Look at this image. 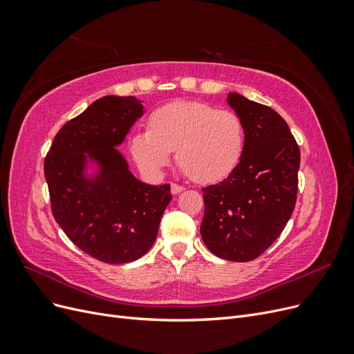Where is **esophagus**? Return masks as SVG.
Returning <instances> with one entry per match:
<instances>
[{
	"mask_svg": "<svg viewBox=\"0 0 354 354\" xmlns=\"http://www.w3.org/2000/svg\"><path fill=\"white\" fill-rule=\"evenodd\" d=\"M183 190H185L183 186L176 185V183H171V194H173V195H177V194H180V192H183Z\"/></svg>",
	"mask_w": 354,
	"mask_h": 354,
	"instance_id": "obj_1",
	"label": "esophagus"
}]
</instances>
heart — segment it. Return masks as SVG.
Returning <instances> with one entry per match:
<instances>
[{"instance_id": "obj_1", "label": "heart", "mask_w": 354, "mask_h": 354, "mask_svg": "<svg viewBox=\"0 0 354 354\" xmlns=\"http://www.w3.org/2000/svg\"><path fill=\"white\" fill-rule=\"evenodd\" d=\"M241 118L203 102H174L155 111L149 130L131 138V152L143 171L160 173L176 151L177 165L198 183L227 177L242 156Z\"/></svg>"}]
</instances>
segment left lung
Instances as JSON below:
<instances>
[{"instance_id":"obj_1","label":"left lung","mask_w":354,"mask_h":354,"mask_svg":"<svg viewBox=\"0 0 354 354\" xmlns=\"http://www.w3.org/2000/svg\"><path fill=\"white\" fill-rule=\"evenodd\" d=\"M245 143L239 164L203 187L201 236L223 260L251 261L279 238L295 207L299 147L283 118L266 104L229 93Z\"/></svg>"}]
</instances>
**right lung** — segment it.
Listing matches in <instances>:
<instances>
[{
  "mask_svg": "<svg viewBox=\"0 0 354 354\" xmlns=\"http://www.w3.org/2000/svg\"><path fill=\"white\" fill-rule=\"evenodd\" d=\"M142 115L133 95H104L60 128L46 156L55 220L80 250L103 263H131L151 250L173 198L169 185L137 180L115 149ZM88 160L98 165L91 178L84 176Z\"/></svg>",
  "mask_w": 354,
  "mask_h": 354,
  "instance_id": "1",
  "label": "right lung"
}]
</instances>
